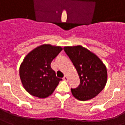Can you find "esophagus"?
<instances>
[{
	"label": "esophagus",
	"instance_id": "esophagus-1",
	"mask_svg": "<svg viewBox=\"0 0 125 125\" xmlns=\"http://www.w3.org/2000/svg\"><path fill=\"white\" fill-rule=\"evenodd\" d=\"M67 79H68V77L66 76H64L63 78V80H64V81H67Z\"/></svg>",
	"mask_w": 125,
	"mask_h": 125
}]
</instances>
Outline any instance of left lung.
I'll return each instance as SVG.
<instances>
[{
    "instance_id": "8db88e82",
    "label": "left lung",
    "mask_w": 125,
    "mask_h": 125,
    "mask_svg": "<svg viewBox=\"0 0 125 125\" xmlns=\"http://www.w3.org/2000/svg\"><path fill=\"white\" fill-rule=\"evenodd\" d=\"M63 50L69 57L80 78V84L71 89L75 98L86 101L97 95L107 83V70L98 57L81 45L65 47Z\"/></svg>"
}]
</instances>
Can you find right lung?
<instances>
[{
    "label": "right lung",
    "mask_w": 125,
    "mask_h": 125,
    "mask_svg": "<svg viewBox=\"0 0 125 125\" xmlns=\"http://www.w3.org/2000/svg\"><path fill=\"white\" fill-rule=\"evenodd\" d=\"M62 50L61 47L42 44L30 52L20 65V76L28 93L39 98L51 95L62 79L57 78L51 63Z\"/></svg>",
    "instance_id": "1"
}]
</instances>
